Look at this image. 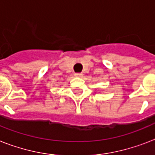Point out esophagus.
<instances>
[{"label":"esophagus","mask_w":155,"mask_h":155,"mask_svg":"<svg viewBox=\"0 0 155 155\" xmlns=\"http://www.w3.org/2000/svg\"><path fill=\"white\" fill-rule=\"evenodd\" d=\"M82 75H83L82 73H75V77H81Z\"/></svg>","instance_id":"esophagus-1"}]
</instances>
